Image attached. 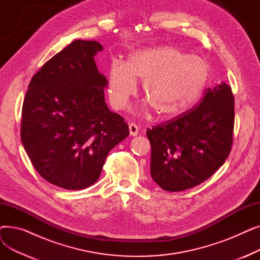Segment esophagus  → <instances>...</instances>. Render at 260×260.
<instances>
[{
    "label": "esophagus",
    "mask_w": 260,
    "mask_h": 260,
    "mask_svg": "<svg viewBox=\"0 0 260 260\" xmlns=\"http://www.w3.org/2000/svg\"><path fill=\"white\" fill-rule=\"evenodd\" d=\"M128 128H129V135H131V136H137V135H138L139 128H138L137 125L135 124V123H129Z\"/></svg>",
    "instance_id": "1"
}]
</instances>
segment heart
<instances>
[{
  "label": "heart",
  "instance_id": "b5f03b06",
  "mask_svg": "<svg viewBox=\"0 0 260 260\" xmlns=\"http://www.w3.org/2000/svg\"><path fill=\"white\" fill-rule=\"evenodd\" d=\"M209 79V64L199 57L171 46L146 49L131 54L126 64H111L108 98L114 108H124L137 91V80L143 81V95L155 115L171 120L198 102Z\"/></svg>",
  "mask_w": 260,
  "mask_h": 260
}]
</instances>
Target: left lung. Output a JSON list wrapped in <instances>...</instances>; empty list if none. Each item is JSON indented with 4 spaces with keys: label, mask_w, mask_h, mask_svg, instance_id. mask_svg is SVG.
Listing matches in <instances>:
<instances>
[{
    "label": "left lung",
    "mask_w": 260,
    "mask_h": 260,
    "mask_svg": "<svg viewBox=\"0 0 260 260\" xmlns=\"http://www.w3.org/2000/svg\"><path fill=\"white\" fill-rule=\"evenodd\" d=\"M234 114L233 92L222 82L208 88L185 114L147 128L154 181L169 192H181L209 179L231 152Z\"/></svg>",
    "instance_id": "8db88e82"
}]
</instances>
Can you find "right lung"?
<instances>
[{
  "instance_id": "right-lung-1",
  "label": "right lung",
  "mask_w": 260,
  "mask_h": 260,
  "mask_svg": "<svg viewBox=\"0 0 260 260\" xmlns=\"http://www.w3.org/2000/svg\"><path fill=\"white\" fill-rule=\"evenodd\" d=\"M101 50L97 41H74L41 67L25 94L22 144L41 177L62 188L93 184L107 154L129 135L105 103L108 82L93 59Z\"/></svg>"
}]
</instances>
